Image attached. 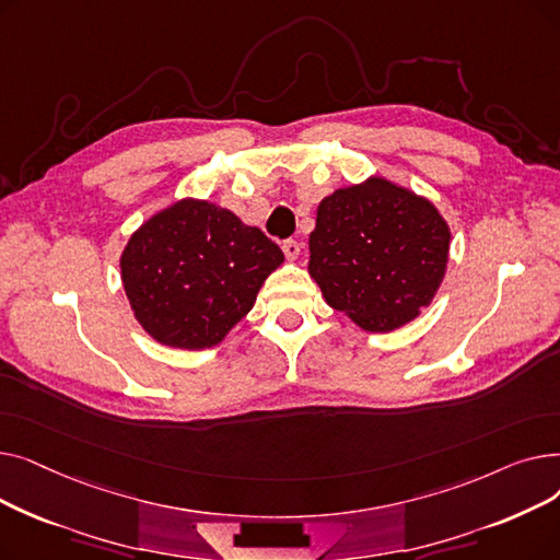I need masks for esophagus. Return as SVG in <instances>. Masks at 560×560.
Returning a JSON list of instances; mask_svg holds the SVG:
<instances>
[{"label": "esophagus", "mask_w": 560, "mask_h": 560, "mask_svg": "<svg viewBox=\"0 0 560 560\" xmlns=\"http://www.w3.org/2000/svg\"><path fill=\"white\" fill-rule=\"evenodd\" d=\"M281 249H283V254H285L288 260H295V258L300 256V252H302V245H300L295 238H288V241H283Z\"/></svg>", "instance_id": "esophagus-1"}]
</instances>
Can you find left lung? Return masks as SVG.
I'll return each mask as SVG.
<instances>
[{"label": "left lung", "instance_id": "left-lung-1", "mask_svg": "<svg viewBox=\"0 0 560 560\" xmlns=\"http://www.w3.org/2000/svg\"><path fill=\"white\" fill-rule=\"evenodd\" d=\"M450 226L435 206L386 179L317 206L308 272L327 304L365 331H393L429 306L445 277Z\"/></svg>", "mask_w": 560, "mask_h": 560}]
</instances>
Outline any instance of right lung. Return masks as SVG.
<instances>
[{
    "instance_id": "obj_1",
    "label": "right lung",
    "mask_w": 560,
    "mask_h": 560,
    "mask_svg": "<svg viewBox=\"0 0 560 560\" xmlns=\"http://www.w3.org/2000/svg\"><path fill=\"white\" fill-rule=\"evenodd\" d=\"M283 252L209 201L184 199L147 220L122 254V283L142 329L163 345H218L252 311Z\"/></svg>"
}]
</instances>
